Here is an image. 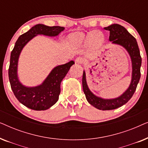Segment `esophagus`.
Wrapping results in <instances>:
<instances>
[{"mask_svg": "<svg viewBox=\"0 0 148 148\" xmlns=\"http://www.w3.org/2000/svg\"><path fill=\"white\" fill-rule=\"evenodd\" d=\"M84 62V59L81 56H79L75 59V62H77V64H82L83 62Z\"/></svg>", "mask_w": 148, "mask_h": 148, "instance_id": "34e87169", "label": "esophagus"}]
</instances>
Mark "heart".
<instances>
[{
  "label": "heart",
  "mask_w": 148,
  "mask_h": 148,
  "mask_svg": "<svg viewBox=\"0 0 148 148\" xmlns=\"http://www.w3.org/2000/svg\"><path fill=\"white\" fill-rule=\"evenodd\" d=\"M71 39L73 42H75V43L80 44L84 41L85 37L82 34H73V35L71 36ZM89 39H92L93 40H94V41H98V40H102V36H101V34L99 33L94 32V33L90 34V35H89Z\"/></svg>",
  "instance_id": "b5f03b06"
}]
</instances>
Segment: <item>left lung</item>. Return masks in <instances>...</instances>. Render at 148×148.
<instances>
[{
	"label": "left lung",
	"mask_w": 148,
	"mask_h": 148,
	"mask_svg": "<svg viewBox=\"0 0 148 148\" xmlns=\"http://www.w3.org/2000/svg\"><path fill=\"white\" fill-rule=\"evenodd\" d=\"M104 29L110 31V41L112 42L114 44L123 46L128 51L132 61L133 68L132 79L129 88L120 97L110 100L98 98L91 92L86 83V73L84 71L82 85L87 100L91 105L99 110H109L116 109L126 104L134 94L141 77V57L136 39L130 33H129L123 26L119 24H112L108 27H104Z\"/></svg>",
	"instance_id": "8db88e82"
}]
</instances>
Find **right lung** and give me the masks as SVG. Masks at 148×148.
Returning <instances> with one entry per match:
<instances>
[{
  "mask_svg": "<svg viewBox=\"0 0 148 148\" xmlns=\"http://www.w3.org/2000/svg\"><path fill=\"white\" fill-rule=\"evenodd\" d=\"M64 29V27L60 26L50 27L38 24L19 36L11 51L9 68V78L11 89L17 100L24 106L32 110H47L57 102L60 93V83L75 62L71 60L67 63L56 66L42 85L34 88H27L23 86L17 77L19 56L24 46L34 36L38 34L56 36Z\"/></svg>",
  "mask_w": 148,
  "mask_h": 148,
  "instance_id": "obj_1",
  "label": "right lung"
}]
</instances>
